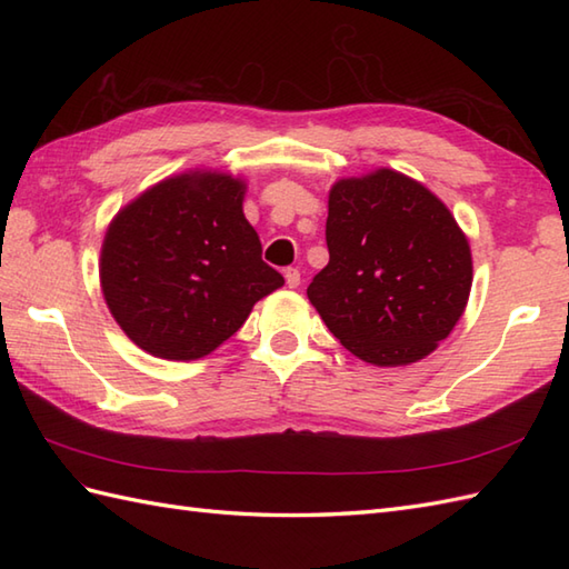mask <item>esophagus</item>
<instances>
[{
	"label": "esophagus",
	"instance_id": "1",
	"mask_svg": "<svg viewBox=\"0 0 569 569\" xmlns=\"http://www.w3.org/2000/svg\"><path fill=\"white\" fill-rule=\"evenodd\" d=\"M283 276H286V286L288 288H298L300 286V271L298 269H286Z\"/></svg>",
	"mask_w": 569,
	"mask_h": 569
}]
</instances>
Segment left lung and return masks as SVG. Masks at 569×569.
<instances>
[{"instance_id":"8db88e82","label":"left lung","mask_w":569,"mask_h":569,"mask_svg":"<svg viewBox=\"0 0 569 569\" xmlns=\"http://www.w3.org/2000/svg\"><path fill=\"white\" fill-rule=\"evenodd\" d=\"M330 261L308 298L349 352L406 367L438 349L471 291V249L447 204L393 168L335 180Z\"/></svg>"}]
</instances>
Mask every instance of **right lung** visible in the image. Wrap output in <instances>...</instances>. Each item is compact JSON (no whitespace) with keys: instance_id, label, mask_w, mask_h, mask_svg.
I'll use <instances>...</instances> for the list:
<instances>
[{"instance_id":"add662e5","label":"right lung","mask_w":569,"mask_h":569,"mask_svg":"<svg viewBox=\"0 0 569 569\" xmlns=\"http://www.w3.org/2000/svg\"><path fill=\"white\" fill-rule=\"evenodd\" d=\"M244 196V178L190 168L112 217L100 251L102 296L143 352L171 361L208 357L283 286L261 261Z\"/></svg>"}]
</instances>
